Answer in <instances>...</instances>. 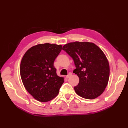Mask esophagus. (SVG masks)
<instances>
[{
    "label": "esophagus",
    "mask_w": 128,
    "mask_h": 128,
    "mask_svg": "<svg viewBox=\"0 0 128 128\" xmlns=\"http://www.w3.org/2000/svg\"><path fill=\"white\" fill-rule=\"evenodd\" d=\"M72 75V73L71 72H69V74H68V75H67L66 76V77L67 78H69V77H70V76Z\"/></svg>",
    "instance_id": "1"
}]
</instances>
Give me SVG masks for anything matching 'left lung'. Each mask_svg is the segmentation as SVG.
Segmentation results:
<instances>
[{
    "label": "left lung",
    "instance_id": "obj_1",
    "mask_svg": "<svg viewBox=\"0 0 128 128\" xmlns=\"http://www.w3.org/2000/svg\"><path fill=\"white\" fill-rule=\"evenodd\" d=\"M62 50L74 61L73 72L79 77L78 84L74 86L81 97L94 99L101 95L110 76V66L102 50L92 42H75L64 45Z\"/></svg>",
    "mask_w": 128,
    "mask_h": 128
}]
</instances>
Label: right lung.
Returning a JSON list of instances; mask_svg holds the SVG:
<instances>
[{
    "label": "right lung",
    "mask_w": 128,
    "mask_h": 128,
    "mask_svg": "<svg viewBox=\"0 0 128 128\" xmlns=\"http://www.w3.org/2000/svg\"><path fill=\"white\" fill-rule=\"evenodd\" d=\"M61 49L60 45L38 44L29 48L22 58V81L26 91L38 101L47 102L55 98L64 82L54 66Z\"/></svg>",
    "instance_id": "right-lung-1"
}]
</instances>
